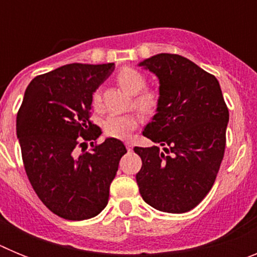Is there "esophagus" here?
Returning <instances> with one entry per match:
<instances>
[{
    "label": "esophagus",
    "mask_w": 257,
    "mask_h": 257,
    "mask_svg": "<svg viewBox=\"0 0 257 257\" xmlns=\"http://www.w3.org/2000/svg\"><path fill=\"white\" fill-rule=\"evenodd\" d=\"M124 145H126L127 151H128V152L133 151V148H134V143L131 142V140H127V142H124Z\"/></svg>",
    "instance_id": "1"
}]
</instances>
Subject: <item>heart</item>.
<instances>
[{
    "label": "heart",
    "instance_id": "obj_1",
    "mask_svg": "<svg viewBox=\"0 0 257 257\" xmlns=\"http://www.w3.org/2000/svg\"><path fill=\"white\" fill-rule=\"evenodd\" d=\"M118 83L127 90L131 94H137L142 91L145 86V77L143 76L142 72H139L135 68L124 67L119 70L117 76ZM94 104L100 103V94L99 91H95L92 95ZM158 104V95L154 91L147 90L138 94L135 99V105L142 110L143 113H152L156 109ZM139 118L135 114H110L105 121H104L103 127L106 135L117 138V139H127L131 135L135 127L138 126Z\"/></svg>",
    "mask_w": 257,
    "mask_h": 257
}]
</instances>
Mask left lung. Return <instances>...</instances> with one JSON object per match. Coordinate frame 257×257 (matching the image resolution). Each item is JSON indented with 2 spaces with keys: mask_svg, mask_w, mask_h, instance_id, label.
I'll use <instances>...</instances> for the list:
<instances>
[{
  "mask_svg": "<svg viewBox=\"0 0 257 257\" xmlns=\"http://www.w3.org/2000/svg\"><path fill=\"white\" fill-rule=\"evenodd\" d=\"M138 65L160 81L157 113L143 135L162 147L134 148L143 162L139 192L156 210L188 212L211 190L225 151L229 110L219 81L175 54H157Z\"/></svg>",
  "mask_w": 257,
  "mask_h": 257,
  "instance_id": "1",
  "label": "left lung"
}]
</instances>
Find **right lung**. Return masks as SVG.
I'll return each mask as SVG.
<instances>
[{"label":"right lung","mask_w":257,"mask_h":257,"mask_svg":"<svg viewBox=\"0 0 257 257\" xmlns=\"http://www.w3.org/2000/svg\"><path fill=\"white\" fill-rule=\"evenodd\" d=\"M114 63H73L33 78L17 117V135L32 187L44 205L67 220H86L108 205L109 188L126 147L90 121L92 94ZM92 142L79 154L78 146ZM87 148V147H86Z\"/></svg>","instance_id":"obj_1"}]
</instances>
